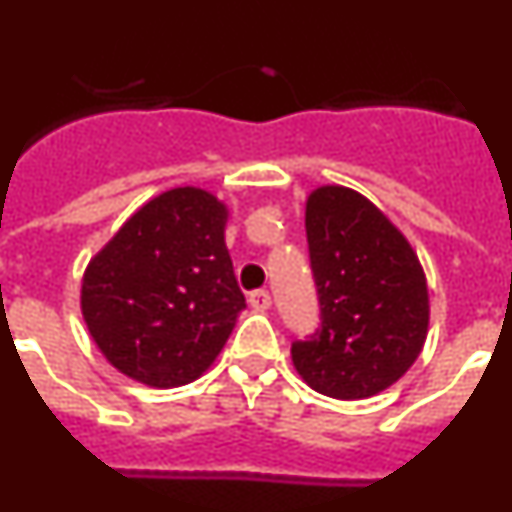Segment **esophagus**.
Segmentation results:
<instances>
[{
  "mask_svg": "<svg viewBox=\"0 0 512 512\" xmlns=\"http://www.w3.org/2000/svg\"><path fill=\"white\" fill-rule=\"evenodd\" d=\"M248 305H251L253 310H259V312L269 310V307H271V295H269V292H266V289H256V292H251V295H248Z\"/></svg>",
  "mask_w": 512,
  "mask_h": 512,
  "instance_id": "obj_1",
  "label": "esophagus"
}]
</instances>
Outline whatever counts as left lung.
Instances as JSON below:
<instances>
[{
  "label": "left lung",
  "instance_id": "1",
  "mask_svg": "<svg viewBox=\"0 0 512 512\" xmlns=\"http://www.w3.org/2000/svg\"><path fill=\"white\" fill-rule=\"evenodd\" d=\"M320 328L292 343L300 377L320 395L364 400L418 359L428 287L405 235L359 192L320 187L305 210Z\"/></svg>",
  "mask_w": 512,
  "mask_h": 512
}]
</instances>
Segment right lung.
<instances>
[{"label": "right lung", "instance_id": "right-lung-1", "mask_svg": "<svg viewBox=\"0 0 512 512\" xmlns=\"http://www.w3.org/2000/svg\"><path fill=\"white\" fill-rule=\"evenodd\" d=\"M225 220V205L205 189H169L140 207L87 266L81 312L122 374L148 387H179L223 351L246 307Z\"/></svg>", "mask_w": 512, "mask_h": 512}]
</instances>
